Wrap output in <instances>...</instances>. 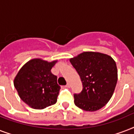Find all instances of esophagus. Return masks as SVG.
I'll list each match as a JSON object with an SVG mask.
<instances>
[{"instance_id":"1","label":"esophagus","mask_w":134,"mask_h":134,"mask_svg":"<svg viewBox=\"0 0 134 134\" xmlns=\"http://www.w3.org/2000/svg\"><path fill=\"white\" fill-rule=\"evenodd\" d=\"M70 86H71L70 83H67V84L66 85V87H67V88H70Z\"/></svg>"}]
</instances>
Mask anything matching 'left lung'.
I'll return each mask as SVG.
<instances>
[{"label": "left lung", "mask_w": 134, "mask_h": 134, "mask_svg": "<svg viewBox=\"0 0 134 134\" xmlns=\"http://www.w3.org/2000/svg\"><path fill=\"white\" fill-rule=\"evenodd\" d=\"M81 79L83 88L74 94V104L86 111H96L106 105L113 94L118 69L112 57L105 53L85 51L69 59Z\"/></svg>", "instance_id": "1"}]
</instances>
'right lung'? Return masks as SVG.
<instances>
[{
	"mask_svg": "<svg viewBox=\"0 0 134 134\" xmlns=\"http://www.w3.org/2000/svg\"><path fill=\"white\" fill-rule=\"evenodd\" d=\"M58 60L48 62L42 58H33L24 64L14 79V86L22 101L34 109L53 105L60 86L57 76L51 73Z\"/></svg>",
	"mask_w": 134,
	"mask_h": 134,
	"instance_id": "obj_1",
	"label": "right lung"
}]
</instances>
